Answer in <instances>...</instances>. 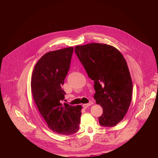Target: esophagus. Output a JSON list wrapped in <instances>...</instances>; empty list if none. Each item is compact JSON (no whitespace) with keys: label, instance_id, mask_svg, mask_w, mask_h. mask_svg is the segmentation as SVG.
I'll return each mask as SVG.
<instances>
[{"label":"esophagus","instance_id":"esophagus-1","mask_svg":"<svg viewBox=\"0 0 158 158\" xmlns=\"http://www.w3.org/2000/svg\"><path fill=\"white\" fill-rule=\"evenodd\" d=\"M91 104H90V103H88V104H84L82 105V106H83V107H84V109H86L87 107H88L89 106H91Z\"/></svg>","mask_w":158,"mask_h":158}]
</instances>
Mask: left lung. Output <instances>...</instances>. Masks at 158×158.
Wrapping results in <instances>:
<instances>
[{"mask_svg":"<svg viewBox=\"0 0 158 158\" xmlns=\"http://www.w3.org/2000/svg\"><path fill=\"white\" fill-rule=\"evenodd\" d=\"M74 51L89 77L94 81V98L103 109L100 125L116 126L126 114L132 98V82L124 57L116 48L105 44L76 46Z\"/></svg>","mask_w":158,"mask_h":158,"instance_id":"left-lung-1","label":"left lung"}]
</instances>
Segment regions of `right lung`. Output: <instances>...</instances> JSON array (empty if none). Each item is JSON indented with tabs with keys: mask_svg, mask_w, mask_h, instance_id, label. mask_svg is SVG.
<instances>
[{
	"mask_svg": "<svg viewBox=\"0 0 158 158\" xmlns=\"http://www.w3.org/2000/svg\"><path fill=\"white\" fill-rule=\"evenodd\" d=\"M73 50L69 47L45 54L36 63L31 79L33 98L41 116L50 129L66 136L79 130L82 109L81 105L60 102Z\"/></svg>",
	"mask_w": 158,
	"mask_h": 158,
	"instance_id": "1",
	"label": "right lung"
}]
</instances>
